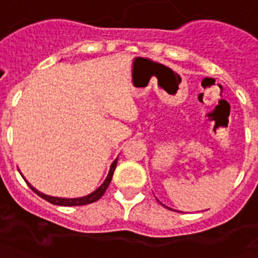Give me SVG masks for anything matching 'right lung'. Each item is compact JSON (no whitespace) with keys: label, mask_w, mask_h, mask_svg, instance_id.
<instances>
[{"label":"right lung","mask_w":258,"mask_h":258,"mask_svg":"<svg viewBox=\"0 0 258 258\" xmlns=\"http://www.w3.org/2000/svg\"><path fill=\"white\" fill-rule=\"evenodd\" d=\"M116 165H117V159L116 161H113V163H112V166H110L109 174H108V176H106V179L104 180L103 184H101V186H100L97 190L93 191V192L89 194V195H87V197L76 198V199H66V198L48 197V195H44V194H42V192H39V191L35 190L33 186H30L29 183H27V184H29L30 188H31L34 192L37 194V195H39L40 198H43L44 201H47L48 203H51V204H56V206H66V207H72V206H86V204H91V203H95V202H97L100 198L103 197L104 194H105L106 188H108L110 180H112V176H113Z\"/></svg>","instance_id":"1"}]
</instances>
